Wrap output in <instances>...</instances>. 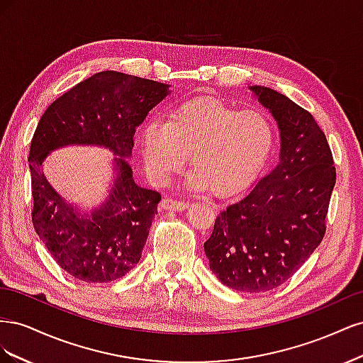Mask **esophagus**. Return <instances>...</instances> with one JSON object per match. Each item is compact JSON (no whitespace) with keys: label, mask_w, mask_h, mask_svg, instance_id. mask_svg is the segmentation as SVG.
Instances as JSON below:
<instances>
[{"label":"esophagus","mask_w":363,"mask_h":363,"mask_svg":"<svg viewBox=\"0 0 363 363\" xmlns=\"http://www.w3.org/2000/svg\"><path fill=\"white\" fill-rule=\"evenodd\" d=\"M160 206H162V208H164V211H177V212H182V211H184V208H188V203L186 201H177L172 199L162 200Z\"/></svg>","instance_id":"esophagus-1"}]
</instances>
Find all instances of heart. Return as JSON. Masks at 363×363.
Masks as SVG:
<instances>
[{
  "instance_id": "heart-1",
  "label": "heart",
  "mask_w": 363,
  "mask_h": 363,
  "mask_svg": "<svg viewBox=\"0 0 363 363\" xmlns=\"http://www.w3.org/2000/svg\"><path fill=\"white\" fill-rule=\"evenodd\" d=\"M139 144L145 168L156 182L164 183L179 172L189 156L191 189L232 196L265 167L274 130L260 112H240L215 98H201L174 108L167 124L151 121L140 130Z\"/></svg>"
}]
</instances>
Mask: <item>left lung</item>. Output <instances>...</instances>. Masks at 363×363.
<instances>
[{
	"label": "left lung",
	"instance_id": "obj_1",
	"mask_svg": "<svg viewBox=\"0 0 363 363\" xmlns=\"http://www.w3.org/2000/svg\"><path fill=\"white\" fill-rule=\"evenodd\" d=\"M250 91L279 125L280 160L218 215L204 251L219 281L252 294L279 288L321 244L336 169L309 112L269 87Z\"/></svg>",
	"mask_w": 363,
	"mask_h": 363
}]
</instances>
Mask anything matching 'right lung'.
I'll use <instances>...</instances> for the list:
<instances>
[{
    "label": "right lung",
    "mask_w": 363,
    "mask_h": 363,
    "mask_svg": "<svg viewBox=\"0 0 363 363\" xmlns=\"http://www.w3.org/2000/svg\"><path fill=\"white\" fill-rule=\"evenodd\" d=\"M168 94L169 84L103 71L65 92L39 119L28 156L31 219L69 276L107 283L125 276L140 260L162 196L135 182L128 159L136 127ZM68 145L103 146L117 156L111 189L91 213L65 201L43 174L49 152Z\"/></svg>",
    "instance_id": "obj_1"
}]
</instances>
